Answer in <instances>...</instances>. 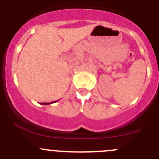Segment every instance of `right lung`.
<instances>
[{
  "instance_id": "obj_1",
  "label": "right lung",
  "mask_w": 159,
  "mask_h": 159,
  "mask_svg": "<svg viewBox=\"0 0 159 159\" xmlns=\"http://www.w3.org/2000/svg\"><path fill=\"white\" fill-rule=\"evenodd\" d=\"M56 101H53V102H51V103H43L42 104L44 105H48V104H51V103H56Z\"/></svg>"
}]
</instances>
